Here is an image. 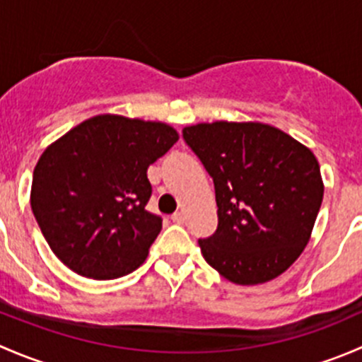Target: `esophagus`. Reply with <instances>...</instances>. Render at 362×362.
I'll return each instance as SVG.
<instances>
[{
  "instance_id": "1",
  "label": "esophagus",
  "mask_w": 362,
  "mask_h": 362,
  "mask_svg": "<svg viewBox=\"0 0 362 362\" xmlns=\"http://www.w3.org/2000/svg\"><path fill=\"white\" fill-rule=\"evenodd\" d=\"M171 221H173L175 224H182V222L185 221V215H184V211H175V214L171 215Z\"/></svg>"
}]
</instances>
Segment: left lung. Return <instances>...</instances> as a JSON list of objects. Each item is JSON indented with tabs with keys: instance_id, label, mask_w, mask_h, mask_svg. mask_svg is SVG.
<instances>
[{
	"instance_id": "obj_1",
	"label": "left lung",
	"mask_w": 362,
	"mask_h": 362,
	"mask_svg": "<svg viewBox=\"0 0 362 362\" xmlns=\"http://www.w3.org/2000/svg\"><path fill=\"white\" fill-rule=\"evenodd\" d=\"M214 180L218 224L199 238L204 261L229 282L282 275L308 243L324 196L312 151L259 122H211L182 131Z\"/></svg>"
}]
</instances>
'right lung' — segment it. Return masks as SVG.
I'll use <instances>...</instances> for the list:
<instances>
[{"mask_svg":"<svg viewBox=\"0 0 362 362\" xmlns=\"http://www.w3.org/2000/svg\"><path fill=\"white\" fill-rule=\"evenodd\" d=\"M178 140L173 127L98 115L50 145L33 171L31 208L47 243L78 275L134 272L163 218L147 210V168Z\"/></svg>","mask_w":362,"mask_h":362,"instance_id":"obj_1","label":"right lung"}]
</instances>
